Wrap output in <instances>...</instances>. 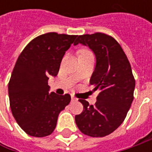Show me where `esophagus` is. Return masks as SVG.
I'll use <instances>...</instances> for the list:
<instances>
[{"label":"esophagus","mask_w":152,"mask_h":152,"mask_svg":"<svg viewBox=\"0 0 152 152\" xmlns=\"http://www.w3.org/2000/svg\"><path fill=\"white\" fill-rule=\"evenodd\" d=\"M71 99H72V101H73V102H76V101H78V99L74 96L73 95H71Z\"/></svg>","instance_id":"34e87169"}]
</instances>
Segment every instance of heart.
Segmentation results:
<instances>
[{
    "label": "heart",
    "mask_w": 152,
    "mask_h": 152,
    "mask_svg": "<svg viewBox=\"0 0 152 152\" xmlns=\"http://www.w3.org/2000/svg\"><path fill=\"white\" fill-rule=\"evenodd\" d=\"M83 52H89V50H83L80 51V53H83Z\"/></svg>",
    "instance_id": "obj_1"
}]
</instances>
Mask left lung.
<instances>
[{
	"mask_svg": "<svg viewBox=\"0 0 152 152\" xmlns=\"http://www.w3.org/2000/svg\"><path fill=\"white\" fill-rule=\"evenodd\" d=\"M93 50L96 65L90 84L99 94L95 105L79 101L83 112L75 116L79 130L91 137H104L119 127L125 119L134 100L135 79L131 66L118 42L104 33L79 35L73 43Z\"/></svg>",
	"mask_w": 152,
	"mask_h": 152,
	"instance_id": "left-lung-1",
	"label": "left lung"
}]
</instances>
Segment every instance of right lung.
I'll list each match as a JSON object with an SVG mask.
<instances>
[{"label":"right lung","instance_id":"1","mask_svg":"<svg viewBox=\"0 0 152 152\" xmlns=\"http://www.w3.org/2000/svg\"><path fill=\"white\" fill-rule=\"evenodd\" d=\"M78 35L50 32L32 39L16 61L8 83L12 113L30 136L54 131L58 115L69 104V94L49 93L50 76H56L61 59Z\"/></svg>","mask_w":152,"mask_h":152}]
</instances>
